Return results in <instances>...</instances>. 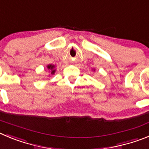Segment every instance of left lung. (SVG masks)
Wrapping results in <instances>:
<instances>
[{
	"label": "left lung",
	"mask_w": 149,
	"mask_h": 149,
	"mask_svg": "<svg viewBox=\"0 0 149 149\" xmlns=\"http://www.w3.org/2000/svg\"><path fill=\"white\" fill-rule=\"evenodd\" d=\"M93 70H94V72H95V69H93Z\"/></svg>",
	"instance_id": "1"
}]
</instances>
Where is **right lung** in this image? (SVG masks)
<instances>
[{
  "instance_id": "1",
  "label": "right lung",
  "mask_w": 149,
  "mask_h": 149,
  "mask_svg": "<svg viewBox=\"0 0 149 149\" xmlns=\"http://www.w3.org/2000/svg\"><path fill=\"white\" fill-rule=\"evenodd\" d=\"M46 68H47V70L49 72V75H51V74L52 75L54 74V73H55L56 72L55 65H52V64H49V65H47Z\"/></svg>"
}]
</instances>
